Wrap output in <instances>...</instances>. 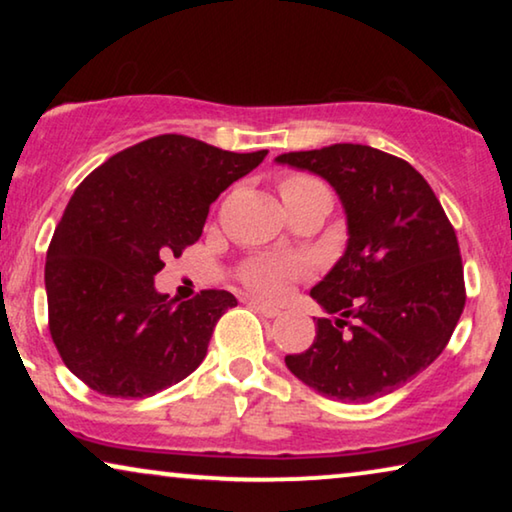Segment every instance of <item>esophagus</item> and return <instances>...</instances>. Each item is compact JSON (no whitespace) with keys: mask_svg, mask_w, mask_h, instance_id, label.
Wrapping results in <instances>:
<instances>
[{"mask_svg":"<svg viewBox=\"0 0 512 512\" xmlns=\"http://www.w3.org/2000/svg\"><path fill=\"white\" fill-rule=\"evenodd\" d=\"M249 305L254 307V310L261 312L263 317H268V319H275L277 314H279V307L270 305V303H263V300H258V298H249Z\"/></svg>","mask_w":512,"mask_h":512,"instance_id":"34e87169","label":"esophagus"}]
</instances>
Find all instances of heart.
Returning <instances> with one entry per match:
<instances>
[{"label": "heart", "mask_w": 512, "mask_h": 512, "mask_svg": "<svg viewBox=\"0 0 512 512\" xmlns=\"http://www.w3.org/2000/svg\"><path fill=\"white\" fill-rule=\"evenodd\" d=\"M279 193L286 202V207H298L305 202L324 200L331 205L333 195L326 181L307 172H291L284 174L279 181ZM307 272V263L300 256H254L240 268V279L249 286L254 293L261 296L275 298L279 293H284L286 286L296 282L298 277H303Z\"/></svg>", "instance_id": "obj_1"}]
</instances>
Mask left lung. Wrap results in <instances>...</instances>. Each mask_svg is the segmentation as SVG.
<instances>
[{"mask_svg": "<svg viewBox=\"0 0 512 512\" xmlns=\"http://www.w3.org/2000/svg\"><path fill=\"white\" fill-rule=\"evenodd\" d=\"M324 177L347 212V251L312 289L335 319L286 366L342 403L403 387L450 342L466 305L464 265L450 219L403 158L366 144H331L277 156Z\"/></svg>", "mask_w": 512, "mask_h": 512, "instance_id": "1", "label": "left lung"}]
</instances>
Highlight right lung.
<instances>
[{
	"mask_svg": "<svg viewBox=\"0 0 512 512\" xmlns=\"http://www.w3.org/2000/svg\"><path fill=\"white\" fill-rule=\"evenodd\" d=\"M268 151L233 153L184 135L118 151L88 174L46 254L48 331L65 366L97 394L144 398L193 373L233 293L177 303L153 277L200 240L209 205Z\"/></svg>",
	"mask_w": 512,
	"mask_h": 512,
	"instance_id": "1",
	"label": "right lung"
}]
</instances>
